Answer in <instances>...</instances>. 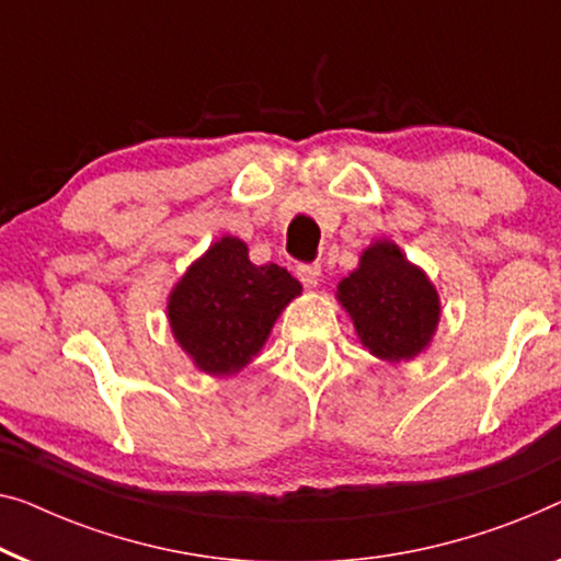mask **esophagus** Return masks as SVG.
<instances>
[{"mask_svg":"<svg viewBox=\"0 0 561 561\" xmlns=\"http://www.w3.org/2000/svg\"><path fill=\"white\" fill-rule=\"evenodd\" d=\"M296 275L306 288H316V286H319V278H321V265L319 263H300L296 267Z\"/></svg>","mask_w":561,"mask_h":561,"instance_id":"1","label":"esophagus"}]
</instances>
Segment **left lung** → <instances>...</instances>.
<instances>
[{"label": "left lung", "instance_id": "left-lung-1", "mask_svg": "<svg viewBox=\"0 0 561 561\" xmlns=\"http://www.w3.org/2000/svg\"><path fill=\"white\" fill-rule=\"evenodd\" d=\"M339 300L362 344L387 362L417 356L440 316L433 283L387 240L364 250L359 267L339 283Z\"/></svg>", "mask_w": 561, "mask_h": 561}]
</instances>
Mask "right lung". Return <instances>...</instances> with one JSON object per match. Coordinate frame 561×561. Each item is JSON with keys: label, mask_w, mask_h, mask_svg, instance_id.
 <instances>
[{"label": "right lung", "mask_w": 561, "mask_h": 561, "mask_svg": "<svg viewBox=\"0 0 561 561\" xmlns=\"http://www.w3.org/2000/svg\"><path fill=\"white\" fill-rule=\"evenodd\" d=\"M300 294L286 267L248 261L245 242L222 238L169 296L176 341L207 375H234L261 352L275 319Z\"/></svg>", "instance_id": "add662e5"}]
</instances>
